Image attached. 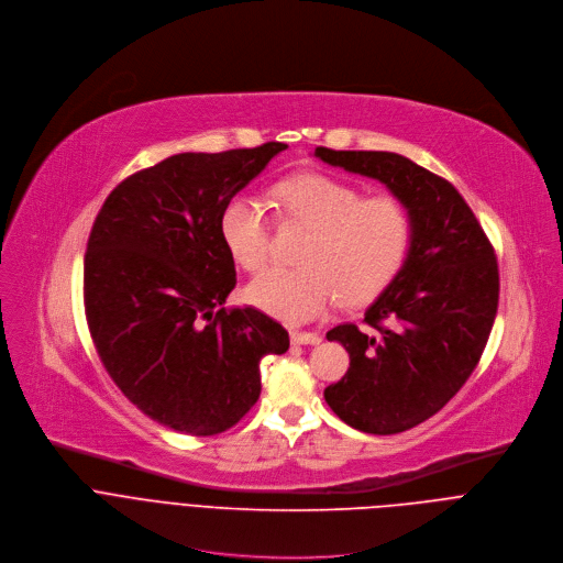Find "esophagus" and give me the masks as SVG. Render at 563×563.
<instances>
[{
	"label": "esophagus",
	"instance_id": "esophagus-1",
	"mask_svg": "<svg viewBox=\"0 0 563 563\" xmlns=\"http://www.w3.org/2000/svg\"><path fill=\"white\" fill-rule=\"evenodd\" d=\"M290 342L297 344V346H317V344H321V334L292 330V332H290Z\"/></svg>",
	"mask_w": 563,
	"mask_h": 563
}]
</instances>
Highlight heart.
<instances>
[{"instance_id":"obj_1","label":"heart","mask_w":563,"mask_h":563,"mask_svg":"<svg viewBox=\"0 0 563 563\" xmlns=\"http://www.w3.org/2000/svg\"><path fill=\"white\" fill-rule=\"evenodd\" d=\"M284 221L310 229L299 268H273L255 277L246 295L288 323L323 317L336 299L364 303L399 273L412 240L408 208L390 195L364 197L349 184L308 173L275 188ZM221 240L235 262L257 273L271 257V214L262 197L238 192L219 217Z\"/></svg>"}]
</instances>
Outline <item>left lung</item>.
Masks as SVG:
<instances>
[{
  "label": "left lung",
  "mask_w": 563,
  "mask_h": 563,
  "mask_svg": "<svg viewBox=\"0 0 563 563\" xmlns=\"http://www.w3.org/2000/svg\"><path fill=\"white\" fill-rule=\"evenodd\" d=\"M314 157L382 181L412 219L401 271L366 310L371 330L325 334L351 355L325 404L362 432L397 434L439 412L479 364L499 303L495 249L457 188L408 157L323 146Z\"/></svg>",
  "instance_id": "obj_1"
}]
</instances>
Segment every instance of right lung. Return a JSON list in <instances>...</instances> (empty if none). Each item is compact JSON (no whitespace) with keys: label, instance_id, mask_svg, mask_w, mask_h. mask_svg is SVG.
<instances>
[{"label":"right lung","instance_id":"right-lung-1","mask_svg":"<svg viewBox=\"0 0 563 563\" xmlns=\"http://www.w3.org/2000/svg\"><path fill=\"white\" fill-rule=\"evenodd\" d=\"M288 146L179 153L126 177L95 217L84 308L97 355L151 419L210 437L260 399V362L290 340L255 308L227 310L238 284L219 217Z\"/></svg>","mask_w":563,"mask_h":563}]
</instances>
